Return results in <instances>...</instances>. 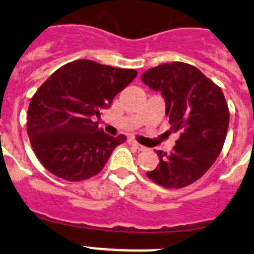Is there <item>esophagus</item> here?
I'll use <instances>...</instances> for the list:
<instances>
[{"mask_svg": "<svg viewBox=\"0 0 254 254\" xmlns=\"http://www.w3.org/2000/svg\"><path fill=\"white\" fill-rule=\"evenodd\" d=\"M129 144H130V145H132V147H135L136 149H139V150L144 149L143 145H141V144H139L138 141L135 140V139H131V138H130V139H129Z\"/></svg>", "mask_w": 254, "mask_h": 254, "instance_id": "1", "label": "esophagus"}]
</instances>
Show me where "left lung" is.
<instances>
[{"label":"left lung","instance_id":"obj_1","mask_svg":"<svg viewBox=\"0 0 254 254\" xmlns=\"http://www.w3.org/2000/svg\"><path fill=\"white\" fill-rule=\"evenodd\" d=\"M141 81L161 92L171 129L180 132L172 152L157 150L159 163L147 176L167 189L189 186L206 173L223 149L229 127L223 91L200 69L182 62L150 68Z\"/></svg>","mask_w":254,"mask_h":254}]
</instances>
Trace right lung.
<instances>
[{
  "label": "right lung",
  "mask_w": 254,
  "mask_h": 254,
  "mask_svg": "<svg viewBox=\"0 0 254 254\" xmlns=\"http://www.w3.org/2000/svg\"><path fill=\"white\" fill-rule=\"evenodd\" d=\"M136 70L78 59L39 87L27 110V134L40 163L67 181H83L104 168L125 135L111 136L93 118L135 78Z\"/></svg>",
  "instance_id": "add662e5"
}]
</instances>
